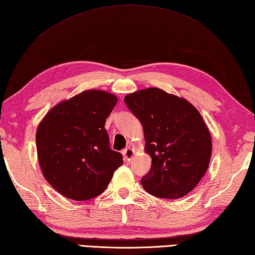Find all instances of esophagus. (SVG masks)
<instances>
[{"mask_svg":"<svg viewBox=\"0 0 255 255\" xmlns=\"http://www.w3.org/2000/svg\"><path fill=\"white\" fill-rule=\"evenodd\" d=\"M123 155L126 160H130L133 156V150L131 148H126V149L123 150Z\"/></svg>","mask_w":255,"mask_h":255,"instance_id":"1","label":"esophagus"}]
</instances>
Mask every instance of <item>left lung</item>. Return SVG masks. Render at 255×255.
I'll list each match as a JSON object with an SVG mask.
<instances>
[{"mask_svg": "<svg viewBox=\"0 0 255 255\" xmlns=\"http://www.w3.org/2000/svg\"><path fill=\"white\" fill-rule=\"evenodd\" d=\"M140 120L151 168L141 178L143 189L159 198H180L206 173L212 154L210 131L201 114L187 100L158 88L125 97Z\"/></svg>", "mask_w": 255, "mask_h": 255, "instance_id": "8db88e82", "label": "left lung"}]
</instances>
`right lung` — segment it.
<instances>
[{"label":"right lung","mask_w":255,"mask_h":255,"mask_svg":"<svg viewBox=\"0 0 255 255\" xmlns=\"http://www.w3.org/2000/svg\"><path fill=\"white\" fill-rule=\"evenodd\" d=\"M117 98L87 90L53 107L39 125L36 150L44 178L55 191L75 201L100 195L123 155L109 146L105 128Z\"/></svg>","instance_id":"right-lung-1"}]
</instances>
